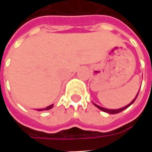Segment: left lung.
<instances>
[{
    "instance_id": "8db88e82",
    "label": "left lung",
    "mask_w": 152,
    "mask_h": 152,
    "mask_svg": "<svg viewBox=\"0 0 152 152\" xmlns=\"http://www.w3.org/2000/svg\"><path fill=\"white\" fill-rule=\"evenodd\" d=\"M138 93H139V91L137 92L136 97L134 98V100H133V101H132V102H131L129 104H128V105H126L125 107H121V108H119V109H107V108H105V107H100V106H99V105H97V104H95L94 102V105H95L96 107H98V108L100 109L101 111H102V112H107V113H109V114H117V113H119V112H122V111H124V110H125L126 108H128V107H129V106L132 105V104L134 103V101H135V100H136V99H137V95H138Z\"/></svg>"
}]
</instances>
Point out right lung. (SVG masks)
<instances>
[{
	"label": "right lung",
	"mask_w": 152,
	"mask_h": 152,
	"mask_svg": "<svg viewBox=\"0 0 152 152\" xmlns=\"http://www.w3.org/2000/svg\"><path fill=\"white\" fill-rule=\"evenodd\" d=\"M53 107V104H51V105L48 106L47 107H45V108H41V109H36L37 111H38V112H41V111H46V110H50V109H51L52 107Z\"/></svg>",
	"instance_id": "1"
}]
</instances>
